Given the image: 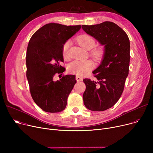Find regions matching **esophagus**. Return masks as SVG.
<instances>
[{
    "label": "esophagus",
    "instance_id": "34e87169",
    "mask_svg": "<svg viewBox=\"0 0 153 153\" xmlns=\"http://www.w3.org/2000/svg\"><path fill=\"white\" fill-rule=\"evenodd\" d=\"M76 81H77V82H80V81H82V80H83V78H82V77H80V76H76Z\"/></svg>",
    "mask_w": 153,
    "mask_h": 153
}]
</instances>
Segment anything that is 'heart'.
Instances as JSON below:
<instances>
[{
    "mask_svg": "<svg viewBox=\"0 0 153 153\" xmlns=\"http://www.w3.org/2000/svg\"><path fill=\"white\" fill-rule=\"evenodd\" d=\"M77 42L84 50H89L95 46V39L86 34L82 35L77 38ZM70 41H67L62 47V54L65 58H68V50L70 46ZM92 57L95 59H99L102 55V50L100 48H94L91 53ZM94 68L93 63L89 60L87 61H74L68 66V71L71 74L78 76H83L89 72Z\"/></svg>",
    "mask_w": 153,
    "mask_h": 153,
    "instance_id": "1",
    "label": "heart"
}]
</instances>
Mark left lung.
Here are the masks:
<instances>
[{
	"label": "left lung",
	"instance_id": "1",
	"mask_svg": "<svg viewBox=\"0 0 153 153\" xmlns=\"http://www.w3.org/2000/svg\"><path fill=\"white\" fill-rule=\"evenodd\" d=\"M82 28L104 46L100 64L92 72L96 79L83 80L86 86L84 103L90 110L104 111L115 105L123 91L129 71L130 40L125 31L114 22Z\"/></svg>",
	"mask_w": 153,
	"mask_h": 153
}]
</instances>
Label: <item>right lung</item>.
Here are the masks:
<instances>
[{"label": "right lung", "mask_w": 153, "mask_h": 153, "mask_svg": "<svg viewBox=\"0 0 153 153\" xmlns=\"http://www.w3.org/2000/svg\"><path fill=\"white\" fill-rule=\"evenodd\" d=\"M81 28V25L48 23L30 39L26 56L27 78L32 98L45 111L58 113L66 107L68 96L76 83V76L66 75L56 81L53 77L66 70L60 65L64 61L63 45Z\"/></svg>", "instance_id": "obj_1"}]
</instances>
